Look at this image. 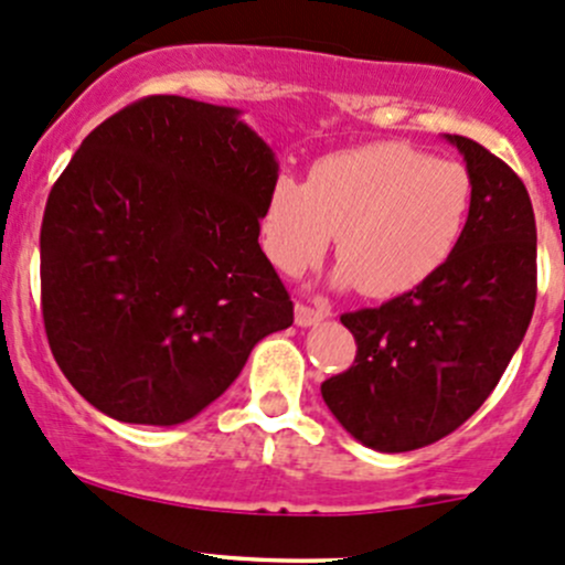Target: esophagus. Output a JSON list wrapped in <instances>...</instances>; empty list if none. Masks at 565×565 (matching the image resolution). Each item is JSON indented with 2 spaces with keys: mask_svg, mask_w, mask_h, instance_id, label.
<instances>
[{
  "mask_svg": "<svg viewBox=\"0 0 565 565\" xmlns=\"http://www.w3.org/2000/svg\"><path fill=\"white\" fill-rule=\"evenodd\" d=\"M327 316L330 313H327L324 308H311V306H306V302H297L295 306L297 327H313V324H319V321H324Z\"/></svg>",
  "mask_w": 565,
  "mask_h": 565,
  "instance_id": "34e87169",
  "label": "esophagus"
}]
</instances>
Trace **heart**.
I'll return each mask as SVG.
<instances>
[{
  "label": "heart",
  "instance_id": "obj_1",
  "mask_svg": "<svg viewBox=\"0 0 565 565\" xmlns=\"http://www.w3.org/2000/svg\"><path fill=\"white\" fill-rule=\"evenodd\" d=\"M472 198V177L456 160L375 141L324 154L306 184L276 177L259 214V244L278 270L302 276L338 235L334 284L396 297L454 257Z\"/></svg>",
  "mask_w": 565,
  "mask_h": 565
}]
</instances>
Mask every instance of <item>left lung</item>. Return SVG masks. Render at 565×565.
<instances>
[{
	"instance_id": "left-lung-1",
	"label": "left lung",
	"mask_w": 565,
	"mask_h": 565,
	"mask_svg": "<svg viewBox=\"0 0 565 565\" xmlns=\"http://www.w3.org/2000/svg\"><path fill=\"white\" fill-rule=\"evenodd\" d=\"M445 139L472 177V212L454 257L381 308L343 313L356 340L321 396L353 439L405 454L456 431L493 392L536 302V222L525 184L467 136Z\"/></svg>"
}]
</instances>
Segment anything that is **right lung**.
Listing matches in <instances>:
<instances>
[{
	"label": "right lung",
	"mask_w": 565,
	"mask_h": 565,
	"mask_svg": "<svg viewBox=\"0 0 565 565\" xmlns=\"http://www.w3.org/2000/svg\"><path fill=\"white\" fill-rule=\"evenodd\" d=\"M276 152L241 109L150 96L85 136L40 233L42 319L61 373L122 424L177 426L292 327L259 249Z\"/></svg>",
	"instance_id": "obj_1"
}]
</instances>
